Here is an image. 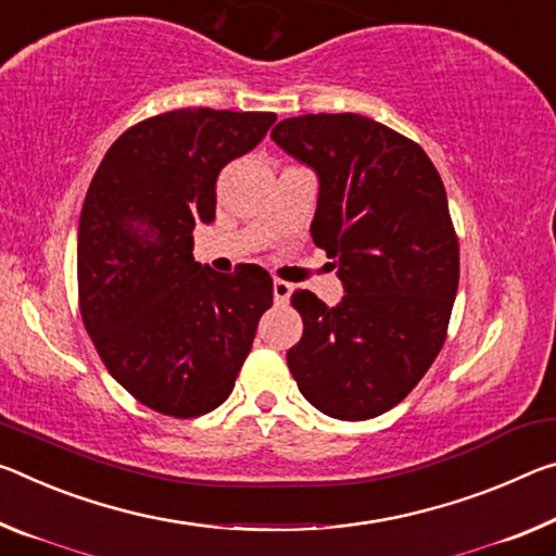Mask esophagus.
<instances>
[{"label":"esophagus","instance_id":"esophagus-1","mask_svg":"<svg viewBox=\"0 0 556 556\" xmlns=\"http://www.w3.org/2000/svg\"><path fill=\"white\" fill-rule=\"evenodd\" d=\"M292 285H289V281H285V279H275V302L277 304H287L289 302V296H292Z\"/></svg>","mask_w":556,"mask_h":556}]
</instances>
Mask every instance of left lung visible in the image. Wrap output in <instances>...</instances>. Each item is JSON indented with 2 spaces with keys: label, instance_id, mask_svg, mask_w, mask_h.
<instances>
[{
  "label": "left lung",
  "instance_id": "8db88e82",
  "mask_svg": "<svg viewBox=\"0 0 556 556\" xmlns=\"http://www.w3.org/2000/svg\"><path fill=\"white\" fill-rule=\"evenodd\" d=\"M271 140L319 175L312 240L346 289L337 306L292 294L304 333L289 371L326 416L376 418L416 389L447 337L460 244L445 185L416 140L358 113L285 118Z\"/></svg>",
  "mask_w": 556,
  "mask_h": 556
}]
</instances>
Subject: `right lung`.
<instances>
[{
	"label": "right lung",
	"instance_id": "add662e5",
	"mask_svg": "<svg viewBox=\"0 0 556 556\" xmlns=\"http://www.w3.org/2000/svg\"><path fill=\"white\" fill-rule=\"evenodd\" d=\"M277 121L269 111L178 109L116 138L78 219V309L109 374L170 418L232 393L275 285L260 264L217 275L192 260L215 180Z\"/></svg>",
	"mask_w": 556,
	"mask_h": 556
}]
</instances>
